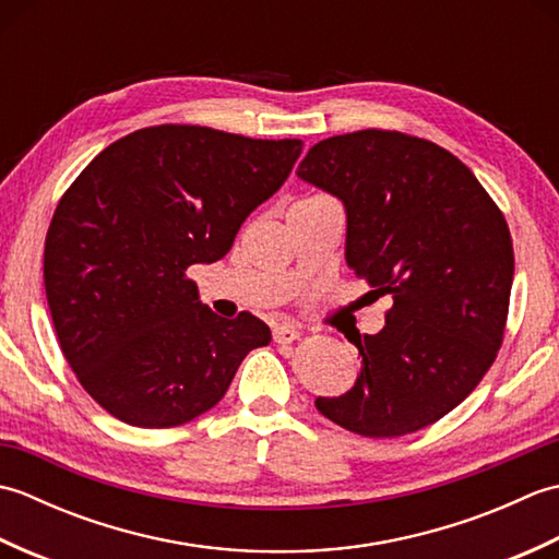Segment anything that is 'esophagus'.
Wrapping results in <instances>:
<instances>
[{
	"label": "esophagus",
	"instance_id": "obj_1",
	"mask_svg": "<svg viewBox=\"0 0 559 559\" xmlns=\"http://www.w3.org/2000/svg\"><path fill=\"white\" fill-rule=\"evenodd\" d=\"M298 336H300V331L293 324H278L276 329H273V341L276 343H293Z\"/></svg>",
	"mask_w": 559,
	"mask_h": 559
}]
</instances>
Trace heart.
<instances>
[{
  "mask_svg": "<svg viewBox=\"0 0 559 559\" xmlns=\"http://www.w3.org/2000/svg\"><path fill=\"white\" fill-rule=\"evenodd\" d=\"M295 206H336V201L326 194H312V197L300 199Z\"/></svg>",
  "mask_w": 559,
  "mask_h": 559,
  "instance_id": "1",
  "label": "heart"
}]
</instances>
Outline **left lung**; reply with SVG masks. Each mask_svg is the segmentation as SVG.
<instances>
[{"instance_id":"1","label":"left lung","mask_w":559,"mask_h":559,"mask_svg":"<svg viewBox=\"0 0 559 559\" xmlns=\"http://www.w3.org/2000/svg\"><path fill=\"white\" fill-rule=\"evenodd\" d=\"M298 175L346 206V259L386 326L355 341L360 377L317 411L362 437H401L454 411L502 348L514 247L500 206L454 153L391 129L319 141Z\"/></svg>"}]
</instances>
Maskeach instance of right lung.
Returning a JSON list of instances; mask_svg holds the SVG:
<instances>
[{
	"label": "right lung",
	"instance_id": "obj_1",
	"mask_svg": "<svg viewBox=\"0 0 559 559\" xmlns=\"http://www.w3.org/2000/svg\"><path fill=\"white\" fill-rule=\"evenodd\" d=\"M300 153V139L146 127L103 148L59 199L43 259L55 334L117 420L148 430L194 420L225 396L245 355L269 346L271 329L252 312L213 314L187 269L230 252Z\"/></svg>",
	"mask_w": 559,
	"mask_h": 559
}]
</instances>
